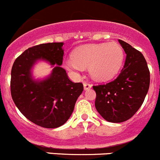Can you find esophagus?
I'll list each match as a JSON object with an SVG mask.
<instances>
[{"label":"esophagus","mask_w":160,"mask_h":160,"mask_svg":"<svg viewBox=\"0 0 160 160\" xmlns=\"http://www.w3.org/2000/svg\"><path fill=\"white\" fill-rule=\"evenodd\" d=\"M83 85H84V89L85 90H88V89H89V88H92V85L91 84L88 83V82H85L83 83Z\"/></svg>","instance_id":"esophagus-1"}]
</instances>
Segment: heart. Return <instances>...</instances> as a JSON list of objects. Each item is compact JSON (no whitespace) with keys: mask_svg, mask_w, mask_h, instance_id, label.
Listing matches in <instances>:
<instances>
[{"mask_svg":"<svg viewBox=\"0 0 160 160\" xmlns=\"http://www.w3.org/2000/svg\"><path fill=\"white\" fill-rule=\"evenodd\" d=\"M124 53L116 42L85 44L75 50L73 56L65 58V67L72 72L88 67L90 75L98 81H107L116 76L121 68Z\"/></svg>","mask_w":160,"mask_h":160,"instance_id":"heart-1","label":"heart"}]
</instances>
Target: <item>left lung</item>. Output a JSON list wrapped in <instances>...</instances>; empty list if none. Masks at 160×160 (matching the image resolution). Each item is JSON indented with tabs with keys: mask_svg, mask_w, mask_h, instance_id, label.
Listing matches in <instances>:
<instances>
[{
	"mask_svg": "<svg viewBox=\"0 0 160 160\" xmlns=\"http://www.w3.org/2000/svg\"><path fill=\"white\" fill-rule=\"evenodd\" d=\"M126 54V62L118 76L105 85L93 86L96 93L95 108L110 122L129 119L144 102L150 82L147 63L140 52L118 39Z\"/></svg>",
	"mask_w": 160,
	"mask_h": 160,
	"instance_id": "1",
	"label": "left lung"
}]
</instances>
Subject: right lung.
I'll list each match as a JSON object with an SVG mask.
<instances>
[{
  "label": "right lung",
  "instance_id": "right-lung-1",
  "mask_svg": "<svg viewBox=\"0 0 160 160\" xmlns=\"http://www.w3.org/2000/svg\"><path fill=\"white\" fill-rule=\"evenodd\" d=\"M63 42L42 44L24 51L11 69V92L21 113L34 124L54 129L65 124L73 112L75 102L83 91L82 83L68 78L61 67ZM39 60L49 63L52 73L43 80H34L32 68Z\"/></svg>",
  "mask_w": 160,
  "mask_h": 160
}]
</instances>
